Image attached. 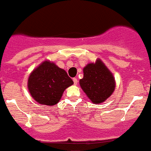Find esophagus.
Wrapping results in <instances>:
<instances>
[{
	"mask_svg": "<svg viewBox=\"0 0 151 151\" xmlns=\"http://www.w3.org/2000/svg\"><path fill=\"white\" fill-rule=\"evenodd\" d=\"M73 81H74V85H77V82H78V81H77V78H73Z\"/></svg>",
	"mask_w": 151,
	"mask_h": 151,
	"instance_id": "1",
	"label": "esophagus"
}]
</instances>
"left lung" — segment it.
I'll use <instances>...</instances> for the list:
<instances>
[{"label": "left lung", "mask_w": 151, "mask_h": 151, "mask_svg": "<svg viewBox=\"0 0 151 151\" xmlns=\"http://www.w3.org/2000/svg\"><path fill=\"white\" fill-rule=\"evenodd\" d=\"M80 85L92 103L100 104L112 95L115 89V80L101 59L89 63L83 68V77Z\"/></svg>", "instance_id": "8db88e82"}]
</instances>
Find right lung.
<instances>
[{"instance_id": "add662e5", "label": "right lung", "mask_w": 151, "mask_h": 151, "mask_svg": "<svg viewBox=\"0 0 151 151\" xmlns=\"http://www.w3.org/2000/svg\"><path fill=\"white\" fill-rule=\"evenodd\" d=\"M74 82L64 69L47 60L33 70L28 88L33 99L40 104L52 106L59 102L64 91Z\"/></svg>"}]
</instances>
